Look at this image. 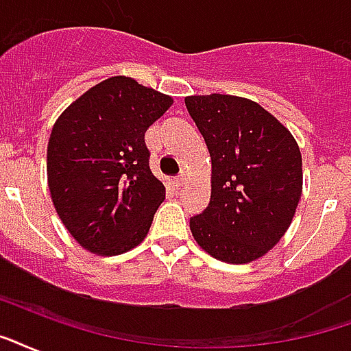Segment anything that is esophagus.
I'll return each instance as SVG.
<instances>
[{
  "label": "esophagus",
  "instance_id": "esophagus-1",
  "mask_svg": "<svg viewBox=\"0 0 351 351\" xmlns=\"http://www.w3.org/2000/svg\"><path fill=\"white\" fill-rule=\"evenodd\" d=\"M186 182H187V173H186V171H182L180 175L176 176V180H175L176 187H182L184 184H186Z\"/></svg>",
  "mask_w": 351,
  "mask_h": 351
}]
</instances>
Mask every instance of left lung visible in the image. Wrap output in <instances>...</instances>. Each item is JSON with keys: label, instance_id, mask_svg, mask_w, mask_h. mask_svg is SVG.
<instances>
[{"label": "left lung", "instance_id": "obj_1", "mask_svg": "<svg viewBox=\"0 0 351 351\" xmlns=\"http://www.w3.org/2000/svg\"><path fill=\"white\" fill-rule=\"evenodd\" d=\"M186 106L211 158L210 204L189 221L199 247L250 263L280 243L302 197L300 147L271 112L237 95H189Z\"/></svg>", "mask_w": 351, "mask_h": 351}]
</instances>
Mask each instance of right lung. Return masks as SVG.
I'll use <instances>...</instances> for the list:
<instances>
[{
  "mask_svg": "<svg viewBox=\"0 0 351 351\" xmlns=\"http://www.w3.org/2000/svg\"><path fill=\"white\" fill-rule=\"evenodd\" d=\"M173 97L117 75L58 116L47 143L51 200L88 252L117 256L149 234L165 187L149 167L145 132Z\"/></svg>",
  "mask_w": 351,
  "mask_h": 351,
  "instance_id": "right-lung-1",
  "label": "right lung"
}]
</instances>
